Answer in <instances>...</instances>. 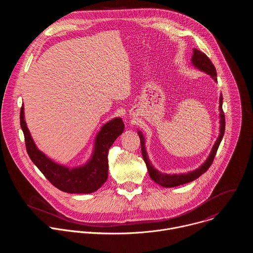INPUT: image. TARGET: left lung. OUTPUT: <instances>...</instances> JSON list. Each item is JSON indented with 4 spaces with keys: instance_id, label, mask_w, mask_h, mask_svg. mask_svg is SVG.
<instances>
[{
    "instance_id": "left-lung-1",
    "label": "left lung",
    "mask_w": 253,
    "mask_h": 253,
    "mask_svg": "<svg viewBox=\"0 0 253 253\" xmlns=\"http://www.w3.org/2000/svg\"><path fill=\"white\" fill-rule=\"evenodd\" d=\"M191 64L194 68H196L197 70H199L201 72H204V73L209 75L215 82H217L215 67L213 66V64L211 63L209 58L204 53L200 52L197 49H193V54L191 57ZM222 100H223L222 94H220V97H219V124L220 125H219L218 137H217V139H216L214 145H213L208 157L206 158V160L198 168H196L195 170H192V171H188L187 173L167 174V173H162L159 170H157L153 166V164L151 163V161L148 157V153H147L146 147H145V137H144L141 130H139V129L137 130V133H138L140 141H141L142 156H143L144 161H145V163H146L149 176L154 182H156L157 184H159L163 187H166V188L175 187V186H179V185H182V184L193 181V180L197 179L200 175H202L204 172H206L208 170V168L210 167V165L213 162V159L216 155V152H217L219 144L224 135L225 118H224V113L222 110Z\"/></svg>"
}]
</instances>
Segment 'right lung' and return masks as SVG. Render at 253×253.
Instances as JSON below:
<instances>
[{"label": "right lung", "mask_w": 253, "mask_h": 253, "mask_svg": "<svg viewBox=\"0 0 253 253\" xmlns=\"http://www.w3.org/2000/svg\"><path fill=\"white\" fill-rule=\"evenodd\" d=\"M20 120L27 152L31 160L55 187L67 193L87 194L98 190L106 182L108 152L114 141L124 131L121 117H115L101 126L94 139L90 158L85 163L74 167L55 162L37 147L25 120L24 105L21 109Z\"/></svg>", "instance_id": "obj_1"}]
</instances>
